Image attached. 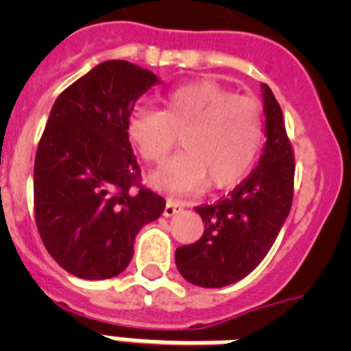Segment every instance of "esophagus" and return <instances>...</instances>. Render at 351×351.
<instances>
[{"label": "esophagus", "instance_id": "34e87169", "mask_svg": "<svg viewBox=\"0 0 351 351\" xmlns=\"http://www.w3.org/2000/svg\"><path fill=\"white\" fill-rule=\"evenodd\" d=\"M184 208H186V204L180 202V200H167L164 208V215L165 217H173V215L178 213Z\"/></svg>", "mask_w": 351, "mask_h": 351}]
</instances>
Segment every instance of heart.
Returning a JSON list of instances; mask_svg holds the SVG:
<instances>
[{
	"instance_id": "obj_1",
	"label": "heart",
	"mask_w": 351,
	"mask_h": 351,
	"mask_svg": "<svg viewBox=\"0 0 351 351\" xmlns=\"http://www.w3.org/2000/svg\"><path fill=\"white\" fill-rule=\"evenodd\" d=\"M164 109L134 107L127 136L142 158L162 164L182 134L186 151L151 175L153 186L191 193L209 182L230 187L255 165L262 147V118L256 101L233 95L217 82H191L164 96Z\"/></svg>"
}]
</instances>
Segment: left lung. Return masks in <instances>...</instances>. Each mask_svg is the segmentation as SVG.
I'll list each match as a JSON object with an SVG mask.
<instances>
[{
    "instance_id": "1",
    "label": "left lung",
    "mask_w": 351,
    "mask_h": 351,
    "mask_svg": "<svg viewBox=\"0 0 351 351\" xmlns=\"http://www.w3.org/2000/svg\"><path fill=\"white\" fill-rule=\"evenodd\" d=\"M266 145L258 165L231 195L200 206L204 234L175 253L178 271L200 288H224L250 275L271 250L293 200V151L271 89L261 85Z\"/></svg>"
}]
</instances>
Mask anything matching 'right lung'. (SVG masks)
<instances>
[{
    "label": "right lung",
    "instance_id": "right-lung-1",
    "mask_svg": "<svg viewBox=\"0 0 351 351\" xmlns=\"http://www.w3.org/2000/svg\"><path fill=\"white\" fill-rule=\"evenodd\" d=\"M156 84L149 69L109 60L52 106L34 162L36 224L47 251L74 277L120 275L138 231L164 211V198L138 186L127 136L134 104Z\"/></svg>",
    "mask_w": 351,
    "mask_h": 351
}]
</instances>
